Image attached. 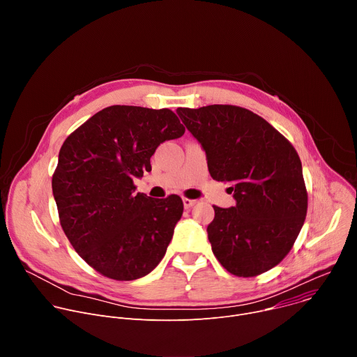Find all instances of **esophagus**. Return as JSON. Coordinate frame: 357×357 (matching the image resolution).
Listing matches in <instances>:
<instances>
[{"label": "esophagus", "mask_w": 357, "mask_h": 357, "mask_svg": "<svg viewBox=\"0 0 357 357\" xmlns=\"http://www.w3.org/2000/svg\"><path fill=\"white\" fill-rule=\"evenodd\" d=\"M182 200H183V206H185V209H186V211H189L192 206H195V205H196V200H195V199L183 197Z\"/></svg>", "instance_id": "34e87169"}]
</instances>
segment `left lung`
I'll return each instance as SVG.
<instances>
[{"instance_id": "left-lung-1", "label": "left lung", "mask_w": 357, "mask_h": 357, "mask_svg": "<svg viewBox=\"0 0 357 357\" xmlns=\"http://www.w3.org/2000/svg\"><path fill=\"white\" fill-rule=\"evenodd\" d=\"M206 152L213 179L229 182L236 206H213L212 251L233 275L254 277L282 261L308 209L301 160L292 144L252 112L212 105L176 110Z\"/></svg>"}]
</instances>
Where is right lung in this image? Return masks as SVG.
Returning <instances> with one entry per match:
<instances>
[{
  "label": "right lung",
  "instance_id": "right-lung-1",
  "mask_svg": "<svg viewBox=\"0 0 357 357\" xmlns=\"http://www.w3.org/2000/svg\"><path fill=\"white\" fill-rule=\"evenodd\" d=\"M185 127L169 109L110 106L75 130L59 151L52 190L61 226L79 256L117 281L149 274L183 212L182 199L135 193L134 179Z\"/></svg>",
  "mask_w": 357,
  "mask_h": 357
}]
</instances>
